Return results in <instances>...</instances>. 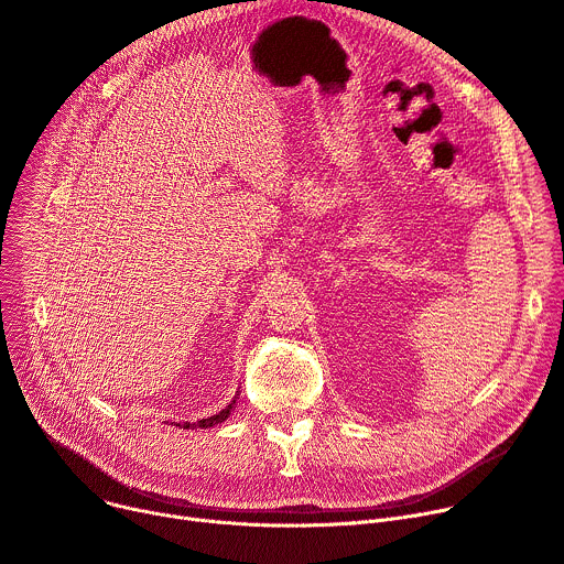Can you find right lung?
I'll use <instances>...</instances> for the list:
<instances>
[{
	"instance_id": "add662e5",
	"label": "right lung",
	"mask_w": 564,
	"mask_h": 564,
	"mask_svg": "<svg viewBox=\"0 0 564 564\" xmlns=\"http://www.w3.org/2000/svg\"><path fill=\"white\" fill-rule=\"evenodd\" d=\"M235 406V400L226 406V409H221L219 413H215V416H207V419H200V421H196V423H175V427H183V430H194V427H213V425H219V423H224L228 416H230V409ZM173 425V423H171Z\"/></svg>"
}]
</instances>
